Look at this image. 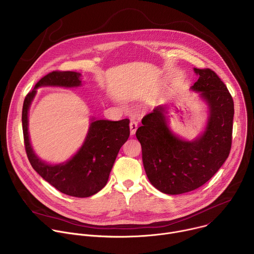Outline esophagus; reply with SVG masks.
Returning a JSON list of instances; mask_svg holds the SVG:
<instances>
[{
  "label": "esophagus",
  "mask_w": 254,
  "mask_h": 254,
  "mask_svg": "<svg viewBox=\"0 0 254 254\" xmlns=\"http://www.w3.org/2000/svg\"><path fill=\"white\" fill-rule=\"evenodd\" d=\"M129 128H130V134H134L137 129V123L134 121H131L129 124Z\"/></svg>",
  "instance_id": "1"
}]
</instances>
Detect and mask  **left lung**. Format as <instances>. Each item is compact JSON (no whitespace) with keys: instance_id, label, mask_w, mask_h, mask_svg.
Here are the masks:
<instances>
[{"instance_id":"1","label":"left lung","mask_w":254,"mask_h":254,"mask_svg":"<svg viewBox=\"0 0 254 254\" xmlns=\"http://www.w3.org/2000/svg\"><path fill=\"white\" fill-rule=\"evenodd\" d=\"M194 71L199 78L192 89L200 92L210 111L204 133L192 141L173 134L167 126L164 106H157L144 116L135 132L150 182L169 195L203 186L221 168L231 150L233 98L212 69Z\"/></svg>"}]
</instances>
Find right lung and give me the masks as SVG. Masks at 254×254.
<instances>
[{"instance_id":"right-lung-1","label":"right lung","mask_w":254,"mask_h":254,"mask_svg":"<svg viewBox=\"0 0 254 254\" xmlns=\"http://www.w3.org/2000/svg\"><path fill=\"white\" fill-rule=\"evenodd\" d=\"M80 74L74 71H52L36 83L25 97L22 111L24 144L33 169L63 194L85 198L99 192L108 177L123 144L129 136V120L119 122L93 121L80 150L66 163L48 165L35 155L28 133V111L40 86H79Z\"/></svg>"}]
</instances>
